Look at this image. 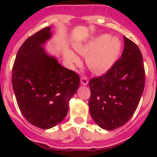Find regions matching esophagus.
Here are the masks:
<instances>
[{
	"mask_svg": "<svg viewBox=\"0 0 157 157\" xmlns=\"http://www.w3.org/2000/svg\"><path fill=\"white\" fill-rule=\"evenodd\" d=\"M80 83H81L82 85L83 86H86L89 83L88 78L86 77H82L81 79H80Z\"/></svg>",
	"mask_w": 157,
	"mask_h": 157,
	"instance_id": "34e87169",
	"label": "esophagus"
}]
</instances>
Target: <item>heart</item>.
<instances>
[{"mask_svg":"<svg viewBox=\"0 0 157 157\" xmlns=\"http://www.w3.org/2000/svg\"><path fill=\"white\" fill-rule=\"evenodd\" d=\"M77 52L86 56L88 67L96 74H105L115 66L121 56L122 42L115 36L107 33L90 38L86 42L76 45ZM66 58L71 62H77L79 58L72 51H67Z\"/></svg>","mask_w":157,"mask_h":157,"instance_id":"heart-1","label":"heart"}]
</instances>
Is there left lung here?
Wrapping results in <instances>:
<instances>
[{
    "label": "left lung",
    "mask_w": 157,
    "mask_h": 157,
    "mask_svg": "<svg viewBox=\"0 0 157 157\" xmlns=\"http://www.w3.org/2000/svg\"><path fill=\"white\" fill-rule=\"evenodd\" d=\"M124 48L113 67L89 82L90 113L102 129L121 127L138 106L145 83L143 57L137 45L124 36Z\"/></svg>",
    "instance_id": "8db88e82"
}]
</instances>
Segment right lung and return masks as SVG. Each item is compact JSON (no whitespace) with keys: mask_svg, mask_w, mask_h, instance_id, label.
<instances>
[{"mask_svg":"<svg viewBox=\"0 0 157 157\" xmlns=\"http://www.w3.org/2000/svg\"><path fill=\"white\" fill-rule=\"evenodd\" d=\"M52 37L48 26L28 38L19 49L12 71V84L19 109L33 125L52 128L64 120L68 102L80 86V77L47 53Z\"/></svg>","mask_w":157,"mask_h":157,"instance_id":"add662e5","label":"right lung"}]
</instances>
